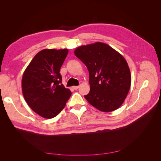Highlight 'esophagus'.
Returning <instances> with one entry per match:
<instances>
[{"instance_id": "obj_1", "label": "esophagus", "mask_w": 161, "mask_h": 161, "mask_svg": "<svg viewBox=\"0 0 161 161\" xmlns=\"http://www.w3.org/2000/svg\"><path fill=\"white\" fill-rule=\"evenodd\" d=\"M79 86H72V89H75V90H77L78 89H79Z\"/></svg>"}]
</instances>
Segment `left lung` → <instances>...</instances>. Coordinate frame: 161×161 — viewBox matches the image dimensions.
<instances>
[{
    "label": "left lung",
    "mask_w": 161,
    "mask_h": 161,
    "mask_svg": "<svg viewBox=\"0 0 161 161\" xmlns=\"http://www.w3.org/2000/svg\"><path fill=\"white\" fill-rule=\"evenodd\" d=\"M75 54L89 70L90 91L85 95L87 101L101 111L118 109L131 85L130 71L125 58L101 42L77 47Z\"/></svg>",
    "instance_id": "obj_1"
}]
</instances>
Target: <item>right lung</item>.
<instances>
[{
  "mask_svg": "<svg viewBox=\"0 0 161 161\" xmlns=\"http://www.w3.org/2000/svg\"><path fill=\"white\" fill-rule=\"evenodd\" d=\"M67 49H45L38 52L22 78L23 97L31 109L44 118L51 119L64 108L71 91L62 84L60 68Z\"/></svg>",
  "mask_w": 161,
  "mask_h": 161,
  "instance_id": "1",
  "label": "right lung"
}]
</instances>
